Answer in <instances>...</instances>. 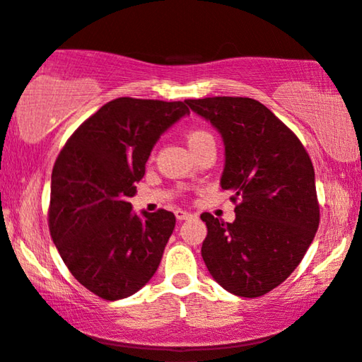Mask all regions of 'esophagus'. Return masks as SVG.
Wrapping results in <instances>:
<instances>
[{"label":"esophagus","instance_id":"1","mask_svg":"<svg viewBox=\"0 0 362 362\" xmlns=\"http://www.w3.org/2000/svg\"><path fill=\"white\" fill-rule=\"evenodd\" d=\"M175 216H177V220H189V218H192V216H194V214H190V211H185V210H175Z\"/></svg>","mask_w":362,"mask_h":362}]
</instances>
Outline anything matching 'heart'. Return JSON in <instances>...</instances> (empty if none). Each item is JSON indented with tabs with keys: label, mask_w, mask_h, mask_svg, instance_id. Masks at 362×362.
<instances>
[{
	"label": "heart",
	"mask_w": 362,
	"mask_h": 362,
	"mask_svg": "<svg viewBox=\"0 0 362 362\" xmlns=\"http://www.w3.org/2000/svg\"><path fill=\"white\" fill-rule=\"evenodd\" d=\"M211 141H214L211 134L204 131V129H192V131L187 134V142H189L192 151H194L195 147L202 146V144L211 142Z\"/></svg>",
	"instance_id": "obj_1"
}]
</instances>
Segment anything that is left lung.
<instances>
[{
    "instance_id": "1",
    "label": "left lung",
    "mask_w": 362,
    "mask_h": 362,
    "mask_svg": "<svg viewBox=\"0 0 362 362\" xmlns=\"http://www.w3.org/2000/svg\"><path fill=\"white\" fill-rule=\"evenodd\" d=\"M225 144L220 178L230 190L235 221L202 214V257L226 291L243 298L281 285L305 257L320 225L315 168L295 134L250 98L187 99Z\"/></svg>"
}]
</instances>
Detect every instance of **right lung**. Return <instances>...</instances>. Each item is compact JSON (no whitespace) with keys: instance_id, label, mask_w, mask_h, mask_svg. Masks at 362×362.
<instances>
[{"instance_id":"right-lung-1","label":"right lung","mask_w":362,"mask_h":362,"mask_svg":"<svg viewBox=\"0 0 362 362\" xmlns=\"http://www.w3.org/2000/svg\"><path fill=\"white\" fill-rule=\"evenodd\" d=\"M190 114L185 103L119 98L67 139L51 175L49 231L77 281L107 301L137 293L157 272L175 215L132 211L129 199L158 137Z\"/></svg>"}]
</instances>
